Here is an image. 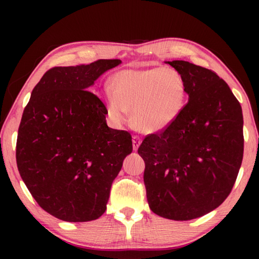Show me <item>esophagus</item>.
I'll return each mask as SVG.
<instances>
[{
	"instance_id": "esophagus-1",
	"label": "esophagus",
	"mask_w": 259,
	"mask_h": 259,
	"mask_svg": "<svg viewBox=\"0 0 259 259\" xmlns=\"http://www.w3.org/2000/svg\"><path fill=\"white\" fill-rule=\"evenodd\" d=\"M140 143H142V139H140L139 136H133V146H134V151H137L138 147L140 145Z\"/></svg>"
}]
</instances>
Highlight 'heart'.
Masks as SVG:
<instances>
[{
    "label": "heart",
    "mask_w": 259,
    "mask_h": 259,
    "mask_svg": "<svg viewBox=\"0 0 259 259\" xmlns=\"http://www.w3.org/2000/svg\"><path fill=\"white\" fill-rule=\"evenodd\" d=\"M105 94L109 117L116 124L131 120L142 133H160L178 119L186 103V85L176 69H124L111 78Z\"/></svg>",
    "instance_id": "heart-1"
}]
</instances>
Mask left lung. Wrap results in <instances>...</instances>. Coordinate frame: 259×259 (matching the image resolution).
I'll use <instances>...</instances> for the list:
<instances>
[{
  "label": "left lung",
  "mask_w": 259,
  "mask_h": 259,
  "mask_svg": "<svg viewBox=\"0 0 259 259\" xmlns=\"http://www.w3.org/2000/svg\"><path fill=\"white\" fill-rule=\"evenodd\" d=\"M166 63L184 78L188 102L169 128L146 136L138 154L152 211L190 221L219 207L233 188L243 157L242 109L213 71Z\"/></svg>",
  "instance_id": "1"
}]
</instances>
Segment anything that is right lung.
I'll return each instance as SVG.
<instances>
[{
  "label": "right lung",
  "mask_w": 259,
  "mask_h": 259,
  "mask_svg": "<svg viewBox=\"0 0 259 259\" xmlns=\"http://www.w3.org/2000/svg\"><path fill=\"white\" fill-rule=\"evenodd\" d=\"M120 59L54 67L24 109L17 166L38 205L65 222H89L106 210L112 183L133 152L125 130L108 128L107 108L89 91Z\"/></svg>",
  "instance_id": "right-lung-1"
}]
</instances>
